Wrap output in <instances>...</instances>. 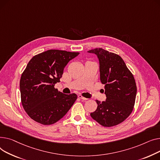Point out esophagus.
Here are the masks:
<instances>
[{
	"mask_svg": "<svg viewBox=\"0 0 160 160\" xmlns=\"http://www.w3.org/2000/svg\"><path fill=\"white\" fill-rule=\"evenodd\" d=\"M78 98H80V99H82V100H88V99H87V98H84V97H83V96H82L81 95H79V96H78Z\"/></svg>",
	"mask_w": 160,
	"mask_h": 160,
	"instance_id": "34e87169",
	"label": "esophagus"
}]
</instances>
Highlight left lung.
I'll return each instance as SVG.
<instances>
[{"label":"left lung","instance_id":"1","mask_svg":"<svg viewBox=\"0 0 160 160\" xmlns=\"http://www.w3.org/2000/svg\"><path fill=\"white\" fill-rule=\"evenodd\" d=\"M88 52L98 56L100 80L107 96L105 101H96L98 108L90 116L103 127L117 125L133 110L137 92L134 78L119 55L101 48Z\"/></svg>","mask_w":160,"mask_h":160}]
</instances>
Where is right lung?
<instances>
[{"mask_svg": "<svg viewBox=\"0 0 160 160\" xmlns=\"http://www.w3.org/2000/svg\"><path fill=\"white\" fill-rule=\"evenodd\" d=\"M79 54L49 50L35 55L21 75L20 91L22 107L33 120L44 125L63 118L78 98L76 93L64 94L55 88L64 67Z\"/></svg>", "mask_w": 160, "mask_h": 160, "instance_id": "right-lung-1", "label": "right lung"}]
</instances>
